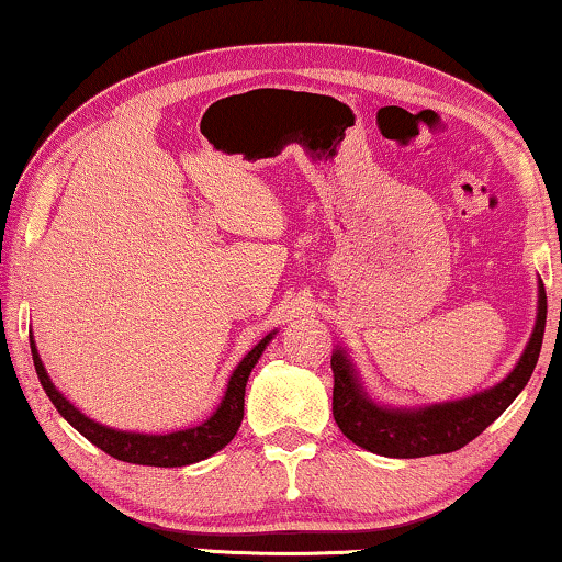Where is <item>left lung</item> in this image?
Listing matches in <instances>:
<instances>
[{
    "label": "left lung",
    "mask_w": 562,
    "mask_h": 562,
    "mask_svg": "<svg viewBox=\"0 0 562 562\" xmlns=\"http://www.w3.org/2000/svg\"><path fill=\"white\" fill-rule=\"evenodd\" d=\"M544 319H548V296L540 281L537 286V319L529 342L517 366L496 386L458 402L425 404V406H389L379 404L360 381L358 368L348 350L333 352V414L342 435L360 448L383 458H425L460 450L475 440L491 422L504 414L519 391L527 386L537 358H540Z\"/></svg>",
    "instance_id": "obj_1"
}]
</instances>
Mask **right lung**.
Segmentation results:
<instances>
[{
    "label": "right lung",
    "mask_w": 562,
    "mask_h": 562,
    "mask_svg": "<svg viewBox=\"0 0 562 562\" xmlns=\"http://www.w3.org/2000/svg\"><path fill=\"white\" fill-rule=\"evenodd\" d=\"M273 335L276 329L273 333H268L263 340H260L256 348H252L248 356L237 363V368L227 381L225 396H222V402L217 404V409L212 412L210 419H204L202 425L176 429V432H166V435L127 432V429L99 425V422L87 417L81 409H76V406L68 402L56 386H53L33 337H30V350H33V363H35L37 379H41V386L45 389V394H48L60 417H64L76 432H81L89 442H94L97 448H102L106 456L125 460V463L181 468V465L199 463V460L214 456V452H220L237 435V427H240L243 422L245 386H248L250 371L256 368L258 358L263 356L266 345L273 340Z\"/></svg>",
    "instance_id": "add662e5"
}]
</instances>
